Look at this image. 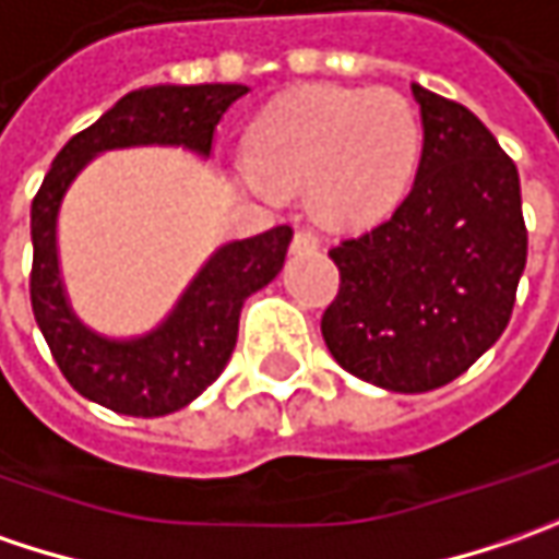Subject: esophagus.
I'll return each mask as SVG.
<instances>
[{
    "label": "esophagus",
    "mask_w": 559,
    "mask_h": 559,
    "mask_svg": "<svg viewBox=\"0 0 559 559\" xmlns=\"http://www.w3.org/2000/svg\"><path fill=\"white\" fill-rule=\"evenodd\" d=\"M309 250H319V237L312 231L294 234V253H309Z\"/></svg>",
    "instance_id": "obj_1"
}]
</instances>
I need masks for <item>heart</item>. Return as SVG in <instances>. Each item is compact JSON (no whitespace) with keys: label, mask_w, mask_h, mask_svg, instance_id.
<instances>
[{"label":"heart","mask_w":559,"mask_h":559,"mask_svg":"<svg viewBox=\"0 0 559 559\" xmlns=\"http://www.w3.org/2000/svg\"><path fill=\"white\" fill-rule=\"evenodd\" d=\"M423 128L413 106L381 86H306L262 115L250 134L247 181L259 193L306 187L334 228L391 215L413 181Z\"/></svg>","instance_id":"1"}]
</instances>
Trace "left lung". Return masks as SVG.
<instances>
[{
    "label": "left lung",
    "mask_w": 559,
    "mask_h": 559,
    "mask_svg": "<svg viewBox=\"0 0 559 559\" xmlns=\"http://www.w3.org/2000/svg\"><path fill=\"white\" fill-rule=\"evenodd\" d=\"M423 158L406 200L341 240L322 337L341 369L397 394L463 376L516 304L528 234L520 171L473 111L413 84Z\"/></svg>",
    "instance_id": "8db88e82"
}]
</instances>
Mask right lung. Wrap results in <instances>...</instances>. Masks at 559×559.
<instances>
[{
  "mask_svg": "<svg viewBox=\"0 0 559 559\" xmlns=\"http://www.w3.org/2000/svg\"><path fill=\"white\" fill-rule=\"evenodd\" d=\"M243 93V84L134 90L86 131L71 136L43 178L31 206V304L61 376L86 401L143 419L183 409L225 372L237 344L243 300L281 272L294 237L287 225L231 240L209 255L165 322L140 337H103L86 328L68 304L61 281L59 209L86 162L128 146H183L209 158L222 115Z\"/></svg>",
  "mask_w": 559,
  "mask_h": 559,
  "instance_id": "right-lung-1",
  "label": "right lung"
}]
</instances>
